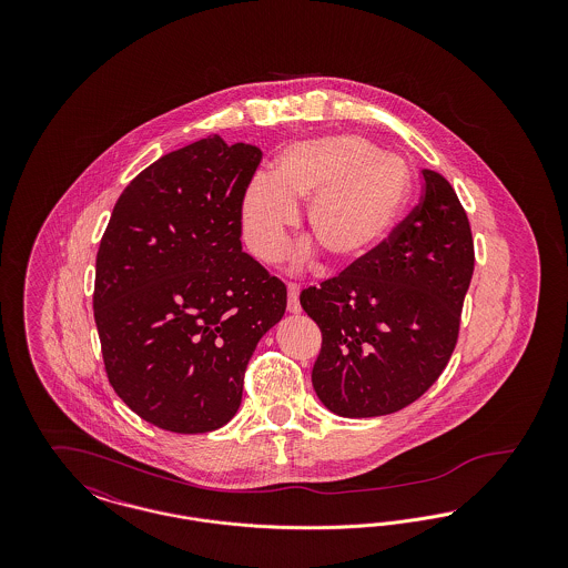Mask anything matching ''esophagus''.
Returning a JSON list of instances; mask_svg holds the SVG:
<instances>
[{
	"mask_svg": "<svg viewBox=\"0 0 568 568\" xmlns=\"http://www.w3.org/2000/svg\"><path fill=\"white\" fill-rule=\"evenodd\" d=\"M297 296H300V285H297V283H290V285H287V311L294 313V315H297V313L302 311Z\"/></svg>",
	"mask_w": 568,
	"mask_h": 568,
	"instance_id": "1",
	"label": "esophagus"
}]
</instances>
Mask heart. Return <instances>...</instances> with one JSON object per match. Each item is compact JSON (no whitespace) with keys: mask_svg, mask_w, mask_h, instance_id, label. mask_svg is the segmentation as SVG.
I'll return each instance as SVG.
<instances>
[{"mask_svg":"<svg viewBox=\"0 0 568 568\" xmlns=\"http://www.w3.org/2000/svg\"><path fill=\"white\" fill-rule=\"evenodd\" d=\"M410 190L403 158L359 135H329L290 146L274 176L255 174L241 197V227L251 253L276 264L308 202L306 225L332 264H352L396 225ZM308 248L302 251L306 255Z\"/></svg>","mask_w":568,"mask_h":568,"instance_id":"1","label":"heart"}]
</instances>
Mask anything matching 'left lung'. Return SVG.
<instances>
[{
	"label": "left lung",
	"instance_id": "left-lung-1",
	"mask_svg": "<svg viewBox=\"0 0 568 568\" xmlns=\"http://www.w3.org/2000/svg\"><path fill=\"white\" fill-rule=\"evenodd\" d=\"M422 176L419 204L387 239L300 294L322 329L313 387L341 417L389 415L415 403L456 349L475 244L447 179L434 170Z\"/></svg>",
	"mask_w": 568,
	"mask_h": 568
}]
</instances>
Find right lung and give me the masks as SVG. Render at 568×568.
Masks as SVG:
<instances>
[{"instance_id": "add662e5", "label": "right lung", "mask_w": 568, "mask_h": 568, "mask_svg": "<svg viewBox=\"0 0 568 568\" xmlns=\"http://www.w3.org/2000/svg\"><path fill=\"white\" fill-rule=\"evenodd\" d=\"M253 144L209 135L144 168L119 195L95 260L93 315L116 396L179 434L225 426L287 287L244 253Z\"/></svg>"}]
</instances>
